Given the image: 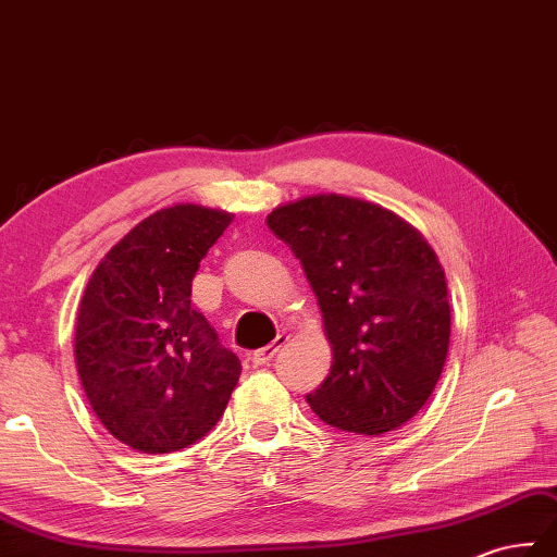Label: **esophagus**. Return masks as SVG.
<instances>
[{
    "instance_id": "obj_1",
    "label": "esophagus",
    "mask_w": 557,
    "mask_h": 557,
    "mask_svg": "<svg viewBox=\"0 0 557 557\" xmlns=\"http://www.w3.org/2000/svg\"><path fill=\"white\" fill-rule=\"evenodd\" d=\"M286 343H288V336H283V333H281V336H276L269 345H264V348H259V350L252 352V357H250L252 364H255V367L269 364L271 360H274V355H276Z\"/></svg>"
}]
</instances>
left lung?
Returning a JSON list of instances; mask_svg holds the SVG:
<instances>
[{
  "label": "left lung",
  "mask_w": 557,
  "mask_h": 557,
  "mask_svg": "<svg viewBox=\"0 0 557 557\" xmlns=\"http://www.w3.org/2000/svg\"><path fill=\"white\" fill-rule=\"evenodd\" d=\"M267 226L300 259L333 364L307 393L312 412L381 436L422 410L450 343L446 276L429 243L388 209L343 195L276 207Z\"/></svg>",
  "instance_id": "obj_1"
}]
</instances>
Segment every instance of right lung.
<instances>
[{"label":"right lung","mask_w":557,"mask_h":557,"mask_svg":"<svg viewBox=\"0 0 557 557\" xmlns=\"http://www.w3.org/2000/svg\"><path fill=\"white\" fill-rule=\"evenodd\" d=\"M231 214L159 209L95 269L76 321V367L109 434L140 453L193 446L224 414L238 355L190 305L200 269Z\"/></svg>","instance_id":"right-lung-1"}]
</instances>
